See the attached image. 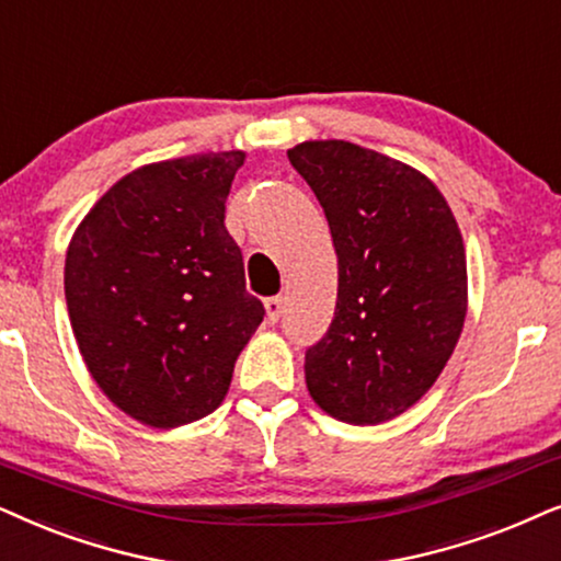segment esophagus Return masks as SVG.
Listing matches in <instances>:
<instances>
[{"label":"esophagus","instance_id":"esophagus-1","mask_svg":"<svg viewBox=\"0 0 561 561\" xmlns=\"http://www.w3.org/2000/svg\"><path fill=\"white\" fill-rule=\"evenodd\" d=\"M265 314H267V322L275 324L283 314V298L280 296H271L265 298Z\"/></svg>","mask_w":561,"mask_h":561}]
</instances>
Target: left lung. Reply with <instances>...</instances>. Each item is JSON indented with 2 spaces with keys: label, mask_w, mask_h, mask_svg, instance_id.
I'll return each mask as SVG.
<instances>
[{
  "label": "left lung",
  "mask_w": 561,
  "mask_h": 561,
  "mask_svg": "<svg viewBox=\"0 0 561 561\" xmlns=\"http://www.w3.org/2000/svg\"><path fill=\"white\" fill-rule=\"evenodd\" d=\"M288 159L337 254V307L307 351V389L343 423H387L425 397L461 337V229L433 180L399 159L340 138L296 144Z\"/></svg>",
  "instance_id": "1"
}]
</instances>
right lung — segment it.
I'll return each mask as SVG.
<instances>
[{"mask_svg":"<svg viewBox=\"0 0 561 561\" xmlns=\"http://www.w3.org/2000/svg\"><path fill=\"white\" fill-rule=\"evenodd\" d=\"M244 157L231 149L138 167L69 242L64 290L87 370L118 410L159 431L224 402L263 322L224 227Z\"/></svg>","mask_w":561,"mask_h":561,"instance_id":"add662e5","label":"right lung"}]
</instances>
